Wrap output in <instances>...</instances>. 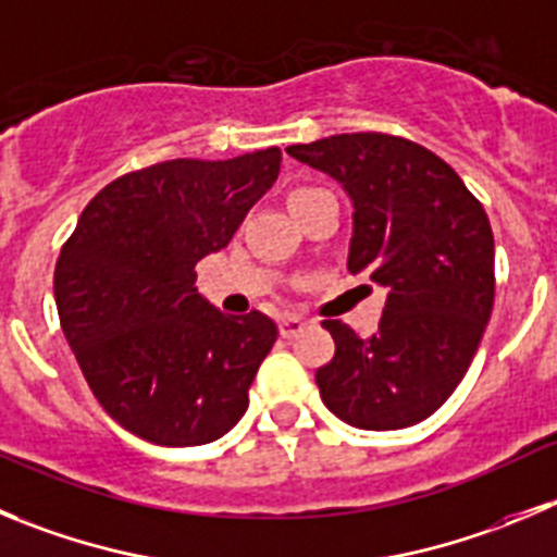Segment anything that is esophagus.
<instances>
[{"label": "esophagus", "instance_id": "34e87169", "mask_svg": "<svg viewBox=\"0 0 557 557\" xmlns=\"http://www.w3.org/2000/svg\"><path fill=\"white\" fill-rule=\"evenodd\" d=\"M302 330L305 321L299 315H285V319H280V335L283 337H296Z\"/></svg>", "mask_w": 557, "mask_h": 557}]
</instances>
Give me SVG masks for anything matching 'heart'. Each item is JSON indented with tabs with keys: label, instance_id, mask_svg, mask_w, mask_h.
Here are the masks:
<instances>
[{
	"label": "heart",
	"instance_id": "obj_1",
	"mask_svg": "<svg viewBox=\"0 0 557 557\" xmlns=\"http://www.w3.org/2000/svg\"><path fill=\"white\" fill-rule=\"evenodd\" d=\"M299 191H308V189H299ZM294 195H296V191H294Z\"/></svg>",
	"mask_w": 557,
	"mask_h": 557
}]
</instances>
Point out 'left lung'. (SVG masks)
Segmentation results:
<instances>
[{"label":"left lung","instance_id":"8db88e82","mask_svg":"<svg viewBox=\"0 0 557 557\" xmlns=\"http://www.w3.org/2000/svg\"><path fill=\"white\" fill-rule=\"evenodd\" d=\"M285 153L349 195V269L387 290L379 330L324 321L335 357L315 371L321 401L355 429L420 423L465 379L495 302V238L450 164L387 134H335Z\"/></svg>","mask_w":557,"mask_h":557}]
</instances>
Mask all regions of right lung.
<instances>
[{
  "label": "right lung",
  "instance_id": "obj_1",
  "mask_svg": "<svg viewBox=\"0 0 557 557\" xmlns=\"http://www.w3.org/2000/svg\"><path fill=\"white\" fill-rule=\"evenodd\" d=\"M280 161V148H267L123 175L87 202L57 258L67 346L103 412L145 443H214L247 412L277 326L258 310L211 308L195 267L231 244Z\"/></svg>",
  "mask_w": 557,
  "mask_h": 557
}]
</instances>
